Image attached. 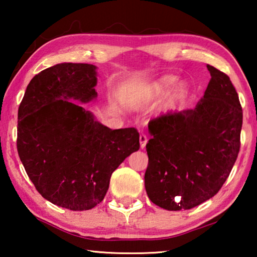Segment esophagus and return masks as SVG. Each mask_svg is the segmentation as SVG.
<instances>
[{
	"instance_id": "1",
	"label": "esophagus",
	"mask_w": 257,
	"mask_h": 257,
	"mask_svg": "<svg viewBox=\"0 0 257 257\" xmlns=\"http://www.w3.org/2000/svg\"><path fill=\"white\" fill-rule=\"evenodd\" d=\"M139 143H141V149H145V146L147 144V137L146 135L144 134H141V136H139Z\"/></svg>"
}]
</instances>
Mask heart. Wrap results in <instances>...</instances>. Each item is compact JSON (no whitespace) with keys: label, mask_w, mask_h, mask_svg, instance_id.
I'll use <instances>...</instances> for the list:
<instances>
[{"label":"heart","mask_w":257,"mask_h":257,"mask_svg":"<svg viewBox=\"0 0 257 257\" xmlns=\"http://www.w3.org/2000/svg\"><path fill=\"white\" fill-rule=\"evenodd\" d=\"M176 84V79L173 77H168V78H164L163 81H162V85L164 87H167V88H171V87Z\"/></svg>","instance_id":"1"}]
</instances>
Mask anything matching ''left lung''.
Wrapping results in <instances>:
<instances>
[{"instance_id": "1", "label": "left lung", "mask_w": 257, "mask_h": 257, "mask_svg": "<svg viewBox=\"0 0 257 257\" xmlns=\"http://www.w3.org/2000/svg\"><path fill=\"white\" fill-rule=\"evenodd\" d=\"M211 79L191 110L149 123L147 196L168 211L189 210L214 196L240 149L242 110L230 78L207 64Z\"/></svg>"}]
</instances>
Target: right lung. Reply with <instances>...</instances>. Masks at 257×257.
<instances>
[{"label": "right lung", "mask_w": 257, "mask_h": 257, "mask_svg": "<svg viewBox=\"0 0 257 257\" xmlns=\"http://www.w3.org/2000/svg\"><path fill=\"white\" fill-rule=\"evenodd\" d=\"M96 67L59 63L30 80L18 110L17 149L29 179L54 205L90 210L111 175L139 150L135 128L112 130L80 104L97 97Z\"/></svg>", "instance_id": "1"}]
</instances>
